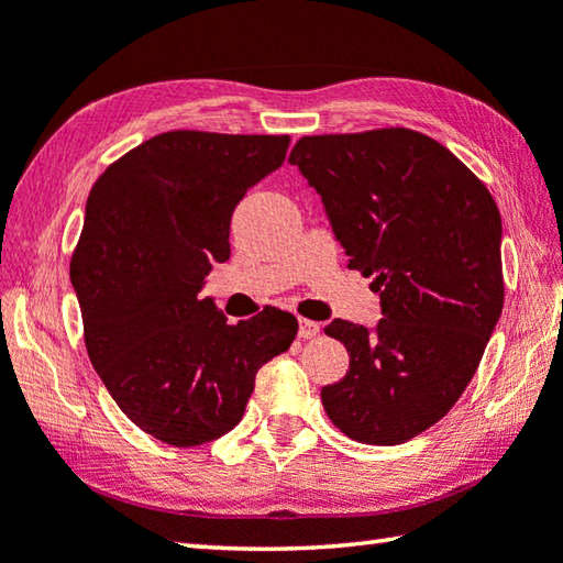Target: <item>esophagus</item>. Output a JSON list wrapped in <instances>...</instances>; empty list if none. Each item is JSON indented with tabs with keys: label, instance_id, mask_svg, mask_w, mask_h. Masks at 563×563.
Returning a JSON list of instances; mask_svg holds the SVG:
<instances>
[{
	"label": "esophagus",
	"instance_id": "34e87169",
	"mask_svg": "<svg viewBox=\"0 0 563 563\" xmlns=\"http://www.w3.org/2000/svg\"><path fill=\"white\" fill-rule=\"evenodd\" d=\"M298 334L302 336V340H312V336L320 334V324L312 322V320H300V327H298Z\"/></svg>",
	"mask_w": 563,
	"mask_h": 563
}]
</instances>
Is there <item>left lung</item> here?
<instances>
[{
  "instance_id": "left-lung-1",
  "label": "left lung",
  "mask_w": 563,
  "mask_h": 563,
  "mask_svg": "<svg viewBox=\"0 0 563 563\" xmlns=\"http://www.w3.org/2000/svg\"><path fill=\"white\" fill-rule=\"evenodd\" d=\"M288 162L382 298L372 330L324 327L350 352L324 411L360 443L411 441L455 406L503 314L497 203L451 150L406 128L302 137Z\"/></svg>"
}]
</instances>
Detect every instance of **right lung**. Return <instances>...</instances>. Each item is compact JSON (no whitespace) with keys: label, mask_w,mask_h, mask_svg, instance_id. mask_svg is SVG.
Returning <instances> with one entry per match:
<instances>
[{"label":"right lung","mask_w":563,"mask_h":563,"mask_svg":"<svg viewBox=\"0 0 563 563\" xmlns=\"http://www.w3.org/2000/svg\"><path fill=\"white\" fill-rule=\"evenodd\" d=\"M288 135L175 130L142 142L90 189L70 280L86 350L120 411L191 448L239 426L255 374L298 334L290 312L229 324L201 298L231 255V217L278 169Z\"/></svg>","instance_id":"1"}]
</instances>
